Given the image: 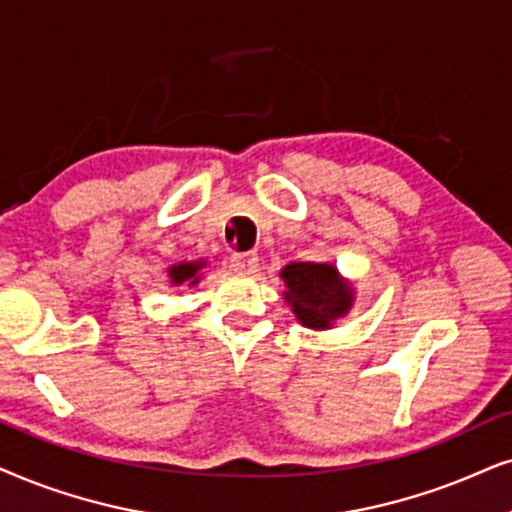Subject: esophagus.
<instances>
[{
	"mask_svg": "<svg viewBox=\"0 0 512 512\" xmlns=\"http://www.w3.org/2000/svg\"><path fill=\"white\" fill-rule=\"evenodd\" d=\"M257 262H260L257 252H234V255H231V267H234L238 274H255Z\"/></svg>",
	"mask_w": 512,
	"mask_h": 512,
	"instance_id": "esophagus-1",
	"label": "esophagus"
}]
</instances>
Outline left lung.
I'll use <instances>...</instances> for the list:
<instances>
[{
    "mask_svg": "<svg viewBox=\"0 0 512 512\" xmlns=\"http://www.w3.org/2000/svg\"><path fill=\"white\" fill-rule=\"evenodd\" d=\"M281 278L285 304L309 330H330L356 304V288L332 262H290Z\"/></svg>",
    "mask_w": 512,
    "mask_h": 512,
    "instance_id": "8db88e82",
    "label": "left lung"
}]
</instances>
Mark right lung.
<instances>
[{"instance_id": "1", "label": "right lung", "mask_w": 512, "mask_h": 512, "mask_svg": "<svg viewBox=\"0 0 512 512\" xmlns=\"http://www.w3.org/2000/svg\"><path fill=\"white\" fill-rule=\"evenodd\" d=\"M206 260H194V262H177L173 267H168V278L170 285L177 288V285H187V288H194L199 285V281L203 278L201 269L206 267Z\"/></svg>"}]
</instances>
